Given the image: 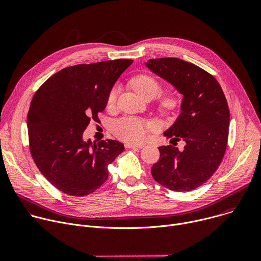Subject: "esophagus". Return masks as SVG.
<instances>
[{
	"label": "esophagus",
	"mask_w": 261,
	"mask_h": 261,
	"mask_svg": "<svg viewBox=\"0 0 261 261\" xmlns=\"http://www.w3.org/2000/svg\"><path fill=\"white\" fill-rule=\"evenodd\" d=\"M126 148H142L143 144H134V143H125Z\"/></svg>",
	"instance_id": "esophagus-1"
}]
</instances>
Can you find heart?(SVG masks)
<instances>
[{"instance_id":"obj_1","label":"heart","mask_w":261,"mask_h":261,"mask_svg":"<svg viewBox=\"0 0 261 261\" xmlns=\"http://www.w3.org/2000/svg\"><path fill=\"white\" fill-rule=\"evenodd\" d=\"M131 86L135 92L143 99L147 97H155L161 90L158 81L148 74H140L132 79ZM117 101V89H113L108 95L107 103L109 106H114ZM177 103L175 95L168 94L163 97L161 106L165 109L173 108ZM153 129V125L143 120L136 118H124L118 121L114 125V134L121 140L129 143L142 142L150 130Z\"/></svg>"}]
</instances>
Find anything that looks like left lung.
I'll return each instance as SVG.
<instances>
[{
    "mask_svg": "<svg viewBox=\"0 0 261 261\" xmlns=\"http://www.w3.org/2000/svg\"><path fill=\"white\" fill-rule=\"evenodd\" d=\"M145 65L184 95L180 115L164 132L173 145L158 147L160 159L152 175L169 190L191 191L214 174L224 157L229 131L225 95L212 74L192 63L160 58ZM180 140L186 143L182 150L174 146Z\"/></svg>",
    "mask_w": 261,
    "mask_h": 261,
    "instance_id": "8db88e82",
    "label": "left lung"
}]
</instances>
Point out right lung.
<instances>
[{
    "label": "right lung",
    "instance_id": "obj_1",
    "mask_svg": "<svg viewBox=\"0 0 261 261\" xmlns=\"http://www.w3.org/2000/svg\"><path fill=\"white\" fill-rule=\"evenodd\" d=\"M132 60L118 59L67 67L50 76L32 99L28 114L30 152L36 166L61 192L86 196L108 177V164L124 150L120 141H85L99 121L108 95Z\"/></svg>",
    "mask_w": 261,
    "mask_h": 261
}]
</instances>
